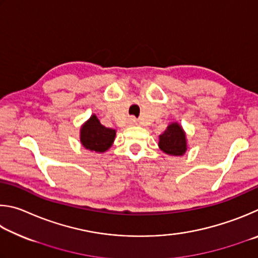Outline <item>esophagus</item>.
<instances>
[{
    "mask_svg": "<svg viewBox=\"0 0 258 258\" xmlns=\"http://www.w3.org/2000/svg\"><path fill=\"white\" fill-rule=\"evenodd\" d=\"M129 123H130V124H136L137 121H136V119H135V117H130V119H129Z\"/></svg>",
    "mask_w": 258,
    "mask_h": 258,
    "instance_id": "obj_1",
    "label": "esophagus"
}]
</instances>
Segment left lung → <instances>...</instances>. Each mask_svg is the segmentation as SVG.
I'll return each instance as SVG.
<instances>
[{
	"label": "left lung",
	"mask_w": 258,
	"mask_h": 258,
	"mask_svg": "<svg viewBox=\"0 0 258 258\" xmlns=\"http://www.w3.org/2000/svg\"><path fill=\"white\" fill-rule=\"evenodd\" d=\"M159 146L166 154L180 156L187 150L186 135L178 123H172L160 136Z\"/></svg>",
	"instance_id": "1"
}]
</instances>
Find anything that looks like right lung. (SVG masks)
Returning a JSON list of instances; mask_svg holds the SVG:
<instances>
[{"label": "right lung", "mask_w": 258, "mask_h": 258, "mask_svg": "<svg viewBox=\"0 0 258 258\" xmlns=\"http://www.w3.org/2000/svg\"><path fill=\"white\" fill-rule=\"evenodd\" d=\"M115 137V130L106 128L101 124L96 115H92L90 119L81 126L80 141L87 150L103 153L112 146Z\"/></svg>", "instance_id": "obj_1"}]
</instances>
